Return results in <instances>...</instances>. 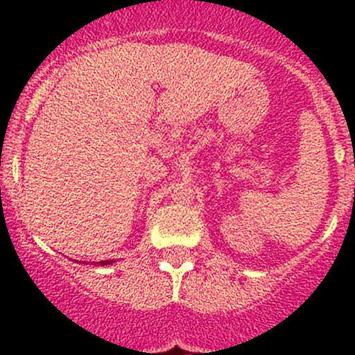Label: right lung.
Segmentation results:
<instances>
[{
  "label": "right lung",
  "instance_id": "1",
  "mask_svg": "<svg viewBox=\"0 0 355 355\" xmlns=\"http://www.w3.org/2000/svg\"><path fill=\"white\" fill-rule=\"evenodd\" d=\"M111 263H114V261H99V264H101V266H106V264H111Z\"/></svg>",
  "mask_w": 355,
  "mask_h": 355
}]
</instances>
